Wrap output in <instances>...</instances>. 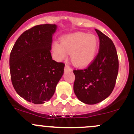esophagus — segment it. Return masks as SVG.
I'll return each instance as SVG.
<instances>
[{"instance_id": "obj_1", "label": "esophagus", "mask_w": 134, "mask_h": 134, "mask_svg": "<svg viewBox=\"0 0 134 134\" xmlns=\"http://www.w3.org/2000/svg\"><path fill=\"white\" fill-rule=\"evenodd\" d=\"M64 71H71V68L68 65H66L64 68Z\"/></svg>"}]
</instances>
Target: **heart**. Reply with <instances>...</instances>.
Instances as JSON below:
<instances>
[{"mask_svg":"<svg viewBox=\"0 0 134 134\" xmlns=\"http://www.w3.org/2000/svg\"><path fill=\"white\" fill-rule=\"evenodd\" d=\"M97 48V37L79 32L63 37L60 39V43L54 42L52 45V52L59 60L65 59L66 53L70 54L73 64L82 68L88 66L93 61Z\"/></svg>","mask_w":134,"mask_h":134,"instance_id":"obj_1","label":"heart"}]
</instances>
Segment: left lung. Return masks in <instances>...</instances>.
Wrapping results in <instances>:
<instances>
[{
  "label": "left lung",
  "mask_w": 134,
  "mask_h": 134,
  "mask_svg": "<svg viewBox=\"0 0 134 134\" xmlns=\"http://www.w3.org/2000/svg\"><path fill=\"white\" fill-rule=\"evenodd\" d=\"M99 38V51L86 69L74 70V91L79 100L87 104L103 101L111 94L115 85L119 60L114 44L109 37L96 29Z\"/></svg>",
  "instance_id": "8db88e82"
}]
</instances>
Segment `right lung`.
Here are the masks:
<instances>
[{
	"label": "right lung",
	"mask_w": 134,
	"mask_h": 134,
	"mask_svg": "<svg viewBox=\"0 0 134 134\" xmlns=\"http://www.w3.org/2000/svg\"><path fill=\"white\" fill-rule=\"evenodd\" d=\"M56 24H41L24 31L18 38L9 57L12 85L27 101L39 104L53 96L64 74V64L52 59V37Z\"/></svg>",
	"instance_id": "right-lung-1"
}]
</instances>
